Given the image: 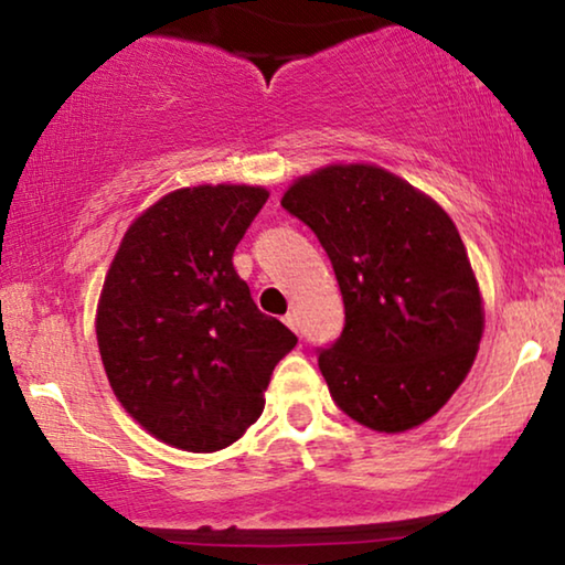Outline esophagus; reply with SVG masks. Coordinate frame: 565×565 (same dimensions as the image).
I'll return each instance as SVG.
<instances>
[{
	"label": "esophagus",
	"mask_w": 565,
	"mask_h": 565,
	"mask_svg": "<svg viewBox=\"0 0 565 565\" xmlns=\"http://www.w3.org/2000/svg\"><path fill=\"white\" fill-rule=\"evenodd\" d=\"M282 321H285V327L292 329V331H296V334H298V316H296V313H288Z\"/></svg>",
	"instance_id": "1"
}]
</instances>
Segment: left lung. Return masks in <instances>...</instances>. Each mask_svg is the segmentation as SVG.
I'll return each mask as SVG.
<instances>
[{"instance_id": "8db88e82", "label": "left lung", "mask_w": 565, "mask_h": 565, "mask_svg": "<svg viewBox=\"0 0 565 565\" xmlns=\"http://www.w3.org/2000/svg\"><path fill=\"white\" fill-rule=\"evenodd\" d=\"M280 203L319 236L342 290V337L319 354L337 406L385 435L431 419L483 337V296L450 215L365 161L298 177Z\"/></svg>"}]
</instances>
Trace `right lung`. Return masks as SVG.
I'll list each match as a JSON object with an SVG mask.
<instances>
[{
    "label": "right lung",
    "mask_w": 565,
    "mask_h": 565,
    "mask_svg": "<svg viewBox=\"0 0 565 565\" xmlns=\"http://www.w3.org/2000/svg\"><path fill=\"white\" fill-rule=\"evenodd\" d=\"M269 192L198 184L130 223L97 300V347L120 406L161 443L215 452L265 408L296 334L252 300L234 249Z\"/></svg>",
    "instance_id": "obj_1"
}]
</instances>
